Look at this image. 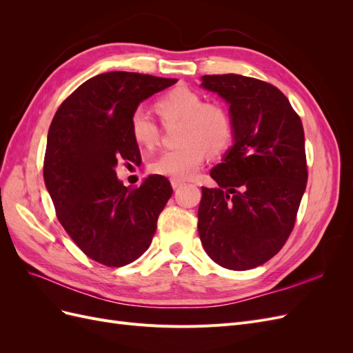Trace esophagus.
I'll list each match as a JSON object with an SVG mask.
<instances>
[{"instance_id":"esophagus-1","label":"esophagus","mask_w":353,"mask_h":353,"mask_svg":"<svg viewBox=\"0 0 353 353\" xmlns=\"http://www.w3.org/2000/svg\"><path fill=\"white\" fill-rule=\"evenodd\" d=\"M170 184H172V188H174V190H176V188L184 185L183 181H179V179H172V181H170Z\"/></svg>"}]
</instances>
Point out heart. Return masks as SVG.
Segmentation results:
<instances>
[{"mask_svg":"<svg viewBox=\"0 0 353 353\" xmlns=\"http://www.w3.org/2000/svg\"><path fill=\"white\" fill-rule=\"evenodd\" d=\"M156 112L165 123L179 122V147L157 156L150 170L172 179H190L205 162L208 153L218 156L232 143L234 125L228 110L219 103H203L201 95L188 88H175L156 101ZM134 141L153 148L159 141V128L141 109L130 119Z\"/></svg>","mask_w":353,"mask_h":353,"instance_id":"b5f03b06","label":"heart"}]
</instances>
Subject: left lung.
<instances>
[{
	"label": "left lung",
	"mask_w": 353,
	"mask_h": 353,
	"mask_svg": "<svg viewBox=\"0 0 353 353\" xmlns=\"http://www.w3.org/2000/svg\"><path fill=\"white\" fill-rule=\"evenodd\" d=\"M201 87L230 104L234 144L201 187L199 234L223 268L268 262L290 236L306 188L302 121L274 85L241 74H205Z\"/></svg>",
	"instance_id": "left-lung-1"
}]
</instances>
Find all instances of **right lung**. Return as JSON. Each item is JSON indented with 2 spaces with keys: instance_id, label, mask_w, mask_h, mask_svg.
I'll return each mask as SVG.
<instances>
[{
  "instance_id": "obj_1",
  "label": "right lung",
  "mask_w": 353,
  "mask_h": 353,
  "mask_svg": "<svg viewBox=\"0 0 353 353\" xmlns=\"http://www.w3.org/2000/svg\"><path fill=\"white\" fill-rule=\"evenodd\" d=\"M176 79L108 72L83 82L60 104L48 130L44 181L56 215L78 248L105 266L134 262L148 249L170 183L150 175L130 190L117 160L140 162L130 130L138 104Z\"/></svg>"
}]
</instances>
